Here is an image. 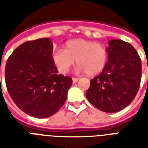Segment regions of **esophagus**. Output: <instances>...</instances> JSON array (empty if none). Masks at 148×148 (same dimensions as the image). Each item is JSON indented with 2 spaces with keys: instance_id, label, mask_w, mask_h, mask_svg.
<instances>
[{
  "instance_id": "34e87169",
  "label": "esophagus",
  "mask_w": 148,
  "mask_h": 148,
  "mask_svg": "<svg viewBox=\"0 0 148 148\" xmlns=\"http://www.w3.org/2000/svg\"><path fill=\"white\" fill-rule=\"evenodd\" d=\"M79 78H77V77H73L72 78V81H73V83H76L77 81H78Z\"/></svg>"
}]
</instances>
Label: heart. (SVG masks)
<instances>
[{
  "mask_svg": "<svg viewBox=\"0 0 148 148\" xmlns=\"http://www.w3.org/2000/svg\"><path fill=\"white\" fill-rule=\"evenodd\" d=\"M53 60L58 71L66 74L77 62L78 72H86L89 76L100 74L108 60L106 47L95 41L74 39L67 42L65 49H58L53 53Z\"/></svg>",
  "mask_w": 148,
  "mask_h": 148,
  "instance_id": "1",
  "label": "heart"
}]
</instances>
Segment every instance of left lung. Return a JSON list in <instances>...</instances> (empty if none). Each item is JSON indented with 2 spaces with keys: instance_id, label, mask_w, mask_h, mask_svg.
Returning <instances> with one entry per match:
<instances>
[{
  "instance_id": "left-lung-1",
  "label": "left lung",
  "mask_w": 148,
  "mask_h": 148,
  "mask_svg": "<svg viewBox=\"0 0 148 148\" xmlns=\"http://www.w3.org/2000/svg\"><path fill=\"white\" fill-rule=\"evenodd\" d=\"M108 43L107 64L90 80L86 97L99 110L114 113L128 106L137 95L141 80V60L131 44L122 40Z\"/></svg>"
}]
</instances>
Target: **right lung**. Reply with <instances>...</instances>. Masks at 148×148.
I'll return each instance as SVG.
<instances>
[{
	"mask_svg": "<svg viewBox=\"0 0 148 148\" xmlns=\"http://www.w3.org/2000/svg\"><path fill=\"white\" fill-rule=\"evenodd\" d=\"M49 38L26 41L8 58L5 83L10 97L30 116L45 118L58 112L67 100L73 81L58 74Z\"/></svg>",
	"mask_w": 148,
	"mask_h": 148,
	"instance_id": "add662e5",
	"label": "right lung"
}]
</instances>
